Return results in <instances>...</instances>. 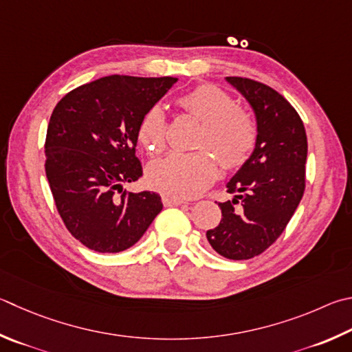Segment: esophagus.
I'll list each match as a JSON object with an SVG mask.
<instances>
[{"label": "esophagus", "instance_id": "1", "mask_svg": "<svg viewBox=\"0 0 352 352\" xmlns=\"http://www.w3.org/2000/svg\"><path fill=\"white\" fill-rule=\"evenodd\" d=\"M162 200H163L164 206H180V204L186 203L184 200H182V198L172 197V195H168V194H164V195L162 197Z\"/></svg>", "mask_w": 352, "mask_h": 352}]
</instances>
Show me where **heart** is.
I'll use <instances>...</instances> for the list:
<instances>
[{"label":"heart","instance_id":"obj_1","mask_svg":"<svg viewBox=\"0 0 352 352\" xmlns=\"http://www.w3.org/2000/svg\"><path fill=\"white\" fill-rule=\"evenodd\" d=\"M178 106L201 123L198 149H209L225 169L246 162L257 143V126L251 115L235 104L229 94L212 85H201L178 98ZM137 140L149 155L166 146V117L160 106L144 112L137 126ZM219 175V164L208 151L172 154L157 160L146 170L149 186L177 198L201 194Z\"/></svg>","mask_w":352,"mask_h":352}]
</instances>
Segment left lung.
Here are the masks:
<instances>
[{
    "label": "left lung",
    "mask_w": 352,
    "mask_h": 352,
    "mask_svg": "<svg viewBox=\"0 0 352 352\" xmlns=\"http://www.w3.org/2000/svg\"><path fill=\"white\" fill-rule=\"evenodd\" d=\"M226 81L251 104L257 143L228 182V192L235 195L219 203L220 225L206 237L223 257L248 260L266 251L296 212L305 192L308 140L302 118L283 95L241 76H226Z\"/></svg>",
    "instance_id": "1"
}]
</instances>
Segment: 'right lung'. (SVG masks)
Wrapping results in <instances>:
<instances>
[{"label":"right lung","instance_id":"right-lung-1","mask_svg":"<svg viewBox=\"0 0 352 352\" xmlns=\"http://www.w3.org/2000/svg\"><path fill=\"white\" fill-rule=\"evenodd\" d=\"M178 78L111 75L74 89L55 106L46 135V177L69 232L97 252H121L163 209L149 190L127 192L143 175L137 126Z\"/></svg>","mask_w":352,"mask_h":352}]
</instances>
